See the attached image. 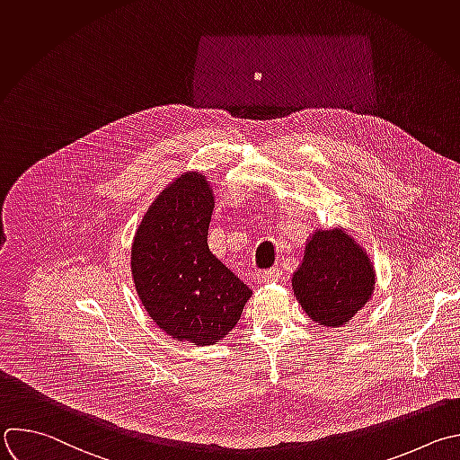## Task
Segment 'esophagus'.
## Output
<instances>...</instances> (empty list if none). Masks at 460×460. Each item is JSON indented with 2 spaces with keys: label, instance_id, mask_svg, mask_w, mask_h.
I'll list each match as a JSON object with an SVG mask.
<instances>
[{
  "label": "esophagus",
  "instance_id": "esophagus-1",
  "mask_svg": "<svg viewBox=\"0 0 460 460\" xmlns=\"http://www.w3.org/2000/svg\"><path fill=\"white\" fill-rule=\"evenodd\" d=\"M279 276H281V270L278 267H272V269H267V270L260 272L261 281H272V279H278Z\"/></svg>",
  "mask_w": 460,
  "mask_h": 460
}]
</instances>
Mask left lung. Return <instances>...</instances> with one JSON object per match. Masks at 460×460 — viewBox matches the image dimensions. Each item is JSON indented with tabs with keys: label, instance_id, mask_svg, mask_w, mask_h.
<instances>
[{
	"label": "left lung",
	"instance_id": "obj_1",
	"mask_svg": "<svg viewBox=\"0 0 460 460\" xmlns=\"http://www.w3.org/2000/svg\"><path fill=\"white\" fill-rule=\"evenodd\" d=\"M376 283L367 252L341 229L318 231L292 276L307 316L323 327H341L370 299Z\"/></svg>",
	"mask_w": 460,
	"mask_h": 460
}]
</instances>
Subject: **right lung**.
<instances>
[{
  "label": "right lung",
  "mask_w": 460,
  "mask_h": 460,
  "mask_svg": "<svg viewBox=\"0 0 460 460\" xmlns=\"http://www.w3.org/2000/svg\"><path fill=\"white\" fill-rule=\"evenodd\" d=\"M213 208L206 177L184 173L149 206L131 245V274L149 318L199 347L233 331L252 294L209 251Z\"/></svg>",
  "instance_id": "obj_1"
}]
</instances>
